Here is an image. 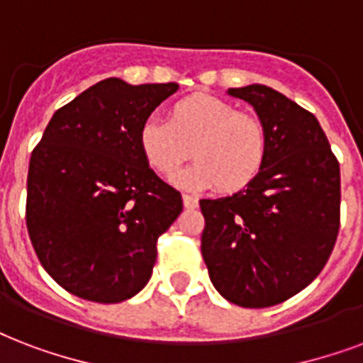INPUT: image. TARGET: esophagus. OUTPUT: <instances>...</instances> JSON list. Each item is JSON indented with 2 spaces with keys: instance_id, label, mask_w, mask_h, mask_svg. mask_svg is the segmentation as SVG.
Returning <instances> with one entry per match:
<instances>
[{
  "instance_id": "34e87169",
  "label": "esophagus",
  "mask_w": 363,
  "mask_h": 363,
  "mask_svg": "<svg viewBox=\"0 0 363 363\" xmlns=\"http://www.w3.org/2000/svg\"><path fill=\"white\" fill-rule=\"evenodd\" d=\"M182 203H184L186 209H196L198 207V198L190 196V194H182Z\"/></svg>"
}]
</instances>
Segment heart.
<instances>
[{
	"mask_svg": "<svg viewBox=\"0 0 363 363\" xmlns=\"http://www.w3.org/2000/svg\"><path fill=\"white\" fill-rule=\"evenodd\" d=\"M190 147L196 163L177 176ZM138 148L157 175L176 174L179 186H217L218 192L234 194L259 177L268 140L255 116L238 112L218 96L190 95L171 104L167 121L150 118L140 125Z\"/></svg>",
	"mask_w": 363,
	"mask_h": 363,
	"instance_id": "obj_1",
	"label": "heart"
}]
</instances>
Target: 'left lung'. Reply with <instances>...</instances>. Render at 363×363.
Listing matches in <instances>:
<instances>
[{"instance_id":"1","label":"left lung","mask_w":363,"mask_h":363,"mask_svg":"<svg viewBox=\"0 0 363 363\" xmlns=\"http://www.w3.org/2000/svg\"><path fill=\"white\" fill-rule=\"evenodd\" d=\"M255 108L268 152L240 192L200 200L201 255L213 286L243 308H267L303 291L325 267L341 225V169L311 114L267 85L228 89Z\"/></svg>"}]
</instances>
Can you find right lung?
Returning <instances> with one entry per match:
<instances>
[{
  "mask_svg": "<svg viewBox=\"0 0 363 363\" xmlns=\"http://www.w3.org/2000/svg\"><path fill=\"white\" fill-rule=\"evenodd\" d=\"M177 89L102 79L52 114L32 152L28 236L41 267L76 297L121 303L150 280L157 238L182 198L145 162L138 131Z\"/></svg>",
  "mask_w": 363,
  "mask_h": 363,
  "instance_id": "obj_1",
  "label": "right lung"
}]
</instances>
